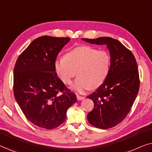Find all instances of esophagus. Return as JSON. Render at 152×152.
<instances>
[{
  "label": "esophagus",
  "mask_w": 152,
  "mask_h": 152,
  "mask_svg": "<svg viewBox=\"0 0 152 152\" xmlns=\"http://www.w3.org/2000/svg\"><path fill=\"white\" fill-rule=\"evenodd\" d=\"M77 100H82V99H84V97L80 96V95H77Z\"/></svg>",
  "instance_id": "obj_1"
}]
</instances>
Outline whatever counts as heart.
<instances>
[{"label":"heart","instance_id":"b5f03b06","mask_svg":"<svg viewBox=\"0 0 152 152\" xmlns=\"http://www.w3.org/2000/svg\"><path fill=\"white\" fill-rule=\"evenodd\" d=\"M111 57L107 51L88 45L77 47L55 61V71L65 84L71 83L77 71L78 77L72 88L80 93L100 86L109 75Z\"/></svg>","mask_w":152,"mask_h":152}]
</instances>
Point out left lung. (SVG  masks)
I'll return each instance as SVG.
<instances>
[{
  "mask_svg": "<svg viewBox=\"0 0 152 152\" xmlns=\"http://www.w3.org/2000/svg\"><path fill=\"white\" fill-rule=\"evenodd\" d=\"M82 39L92 44L106 45L109 50V75L104 82L87 96L94 103L87 119L97 128L113 127L126 118L138 95L140 80L136 60L129 50L111 37Z\"/></svg>",
  "mask_w": 152,
  "mask_h": 152,
  "instance_id": "obj_1",
  "label": "left lung"
}]
</instances>
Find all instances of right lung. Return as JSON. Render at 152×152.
Listing matches in <instances>:
<instances>
[{
    "label": "right lung",
    "mask_w": 152,
    "mask_h": 152,
    "mask_svg": "<svg viewBox=\"0 0 152 152\" xmlns=\"http://www.w3.org/2000/svg\"><path fill=\"white\" fill-rule=\"evenodd\" d=\"M69 37L42 36L20 54L14 68V95L29 121L53 129L63 123L77 102L75 93L57 77L55 61Z\"/></svg>",
    "instance_id": "1"
}]
</instances>
